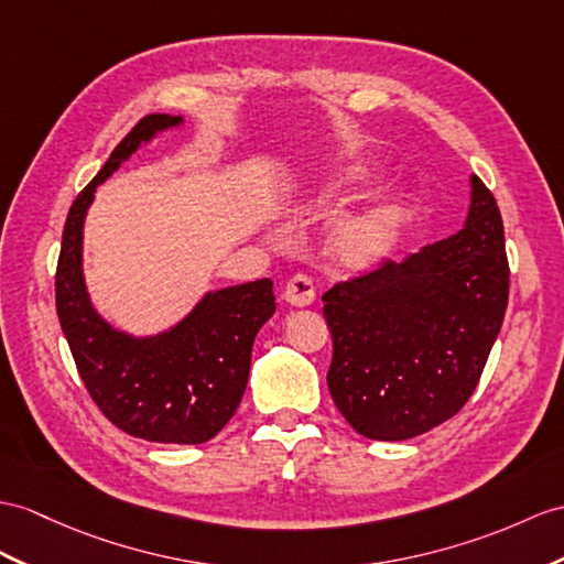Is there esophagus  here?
<instances>
[{"label":"esophagus","mask_w":564,"mask_h":564,"mask_svg":"<svg viewBox=\"0 0 564 564\" xmlns=\"http://www.w3.org/2000/svg\"><path fill=\"white\" fill-rule=\"evenodd\" d=\"M313 299H315V284L308 278V274H294V278L286 282V286H284V301L290 306L304 308V306L313 304Z\"/></svg>","instance_id":"obj_1"}]
</instances>
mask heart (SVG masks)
Segmentation results:
<instances>
[{
    "label": "heart",
    "mask_w": 564,
    "mask_h": 564,
    "mask_svg": "<svg viewBox=\"0 0 564 564\" xmlns=\"http://www.w3.org/2000/svg\"><path fill=\"white\" fill-rule=\"evenodd\" d=\"M364 182L361 172H349L337 184V191L354 188ZM402 223V208L397 203L380 205L359 217L341 223L329 237V253L345 270H366L388 256Z\"/></svg>",
    "instance_id": "1"
}]
</instances>
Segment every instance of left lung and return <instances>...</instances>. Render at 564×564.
Wrapping results in <instances>:
<instances>
[{"instance_id": "1", "label": "left lung", "mask_w": 564, "mask_h": 564, "mask_svg": "<svg viewBox=\"0 0 564 564\" xmlns=\"http://www.w3.org/2000/svg\"><path fill=\"white\" fill-rule=\"evenodd\" d=\"M507 296L502 217L471 174L457 235L323 294L339 414L370 441H409L455 416L484 373Z\"/></svg>"}]
</instances>
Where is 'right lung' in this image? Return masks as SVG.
Returning <instances> with one entry per match:
<instances>
[{
	"label": "right lung",
	"mask_w": 564,
	"mask_h": 564,
	"mask_svg": "<svg viewBox=\"0 0 564 564\" xmlns=\"http://www.w3.org/2000/svg\"><path fill=\"white\" fill-rule=\"evenodd\" d=\"M184 119L148 115L127 133L66 215L54 278L62 333L93 402L117 429L150 443H208L235 416L251 370L258 329L274 313L272 282L205 294L172 329L133 337L93 308L84 280V223L107 176L141 143Z\"/></svg>",
	"instance_id": "right-lung-1"
}]
</instances>
